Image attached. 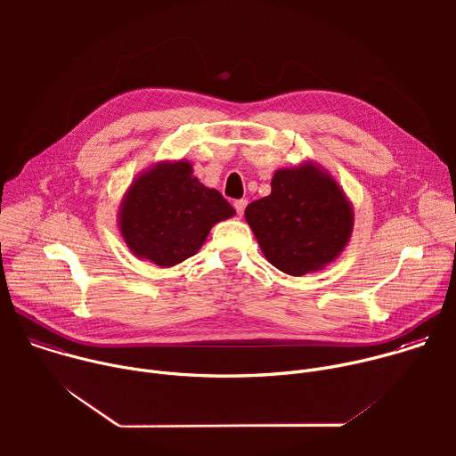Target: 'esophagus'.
<instances>
[{
	"label": "esophagus",
	"mask_w": 456,
	"mask_h": 456,
	"mask_svg": "<svg viewBox=\"0 0 456 456\" xmlns=\"http://www.w3.org/2000/svg\"><path fill=\"white\" fill-rule=\"evenodd\" d=\"M245 208H247V200H243V199H241V200H236V202H234V209H236V213H238L240 216L243 215Z\"/></svg>",
	"instance_id": "obj_1"
}]
</instances>
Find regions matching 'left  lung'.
<instances>
[{
	"instance_id": "8db88e82",
	"label": "left lung",
	"mask_w": 456,
	"mask_h": 456,
	"mask_svg": "<svg viewBox=\"0 0 456 456\" xmlns=\"http://www.w3.org/2000/svg\"><path fill=\"white\" fill-rule=\"evenodd\" d=\"M271 194L247 206L245 220L269 264L305 276L332 264L354 231V208L339 182L314 160L278 169Z\"/></svg>"
}]
</instances>
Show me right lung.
Wrapping results in <instances>:
<instances>
[{
    "label": "right lung",
    "mask_w": 456,
    "mask_h": 456,
    "mask_svg": "<svg viewBox=\"0 0 456 456\" xmlns=\"http://www.w3.org/2000/svg\"><path fill=\"white\" fill-rule=\"evenodd\" d=\"M234 215L220 191L206 187L180 159L141 171L124 192L117 222L129 250L167 269L197 254L213 225Z\"/></svg>",
    "instance_id": "add662e5"
}]
</instances>
